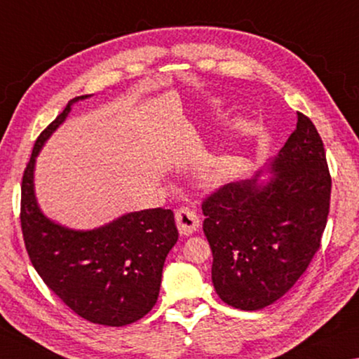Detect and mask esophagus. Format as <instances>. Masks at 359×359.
<instances>
[{
  "mask_svg": "<svg viewBox=\"0 0 359 359\" xmlns=\"http://www.w3.org/2000/svg\"><path fill=\"white\" fill-rule=\"evenodd\" d=\"M175 219H176V224H178L180 233L183 236H189L192 233H196L198 228V223H201L198 215L189 207H180L175 213Z\"/></svg>",
  "mask_w": 359,
  "mask_h": 359,
  "instance_id": "1",
  "label": "esophagus"
}]
</instances>
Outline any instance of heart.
Here are the masks:
<instances>
[{
  "instance_id": "heart-1",
  "label": "heart",
  "mask_w": 359,
  "mask_h": 359,
  "mask_svg": "<svg viewBox=\"0 0 359 359\" xmlns=\"http://www.w3.org/2000/svg\"><path fill=\"white\" fill-rule=\"evenodd\" d=\"M198 173H201V178L208 184H222L229 175L228 158H226V156H219V154L207 157L205 161L202 162L201 172Z\"/></svg>"
}]
</instances>
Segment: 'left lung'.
<instances>
[{
  "label": "left lung",
  "mask_w": 359,
  "mask_h": 359,
  "mask_svg": "<svg viewBox=\"0 0 359 359\" xmlns=\"http://www.w3.org/2000/svg\"><path fill=\"white\" fill-rule=\"evenodd\" d=\"M268 172V180L258 172L219 187L202 203L213 287L244 311L279 300L321 244L332 181L323 140L306 115L297 112V128Z\"/></svg>",
  "instance_id": "obj_1"
}]
</instances>
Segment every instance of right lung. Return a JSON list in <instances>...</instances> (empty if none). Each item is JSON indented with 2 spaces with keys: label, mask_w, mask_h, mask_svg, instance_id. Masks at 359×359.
<instances>
[{
  "label": "right lung",
  "mask_w": 359,
  "mask_h": 359,
  "mask_svg": "<svg viewBox=\"0 0 359 359\" xmlns=\"http://www.w3.org/2000/svg\"><path fill=\"white\" fill-rule=\"evenodd\" d=\"M69 101L38 136L22 178L20 224L36 273L70 310L86 321L120 327L141 319L156 305L162 269L178 241L172 210L131 212L95 229H70L41 212L35 196L36 157L69 117Z\"/></svg>",
  "instance_id": "right-lung-1"
}]
</instances>
